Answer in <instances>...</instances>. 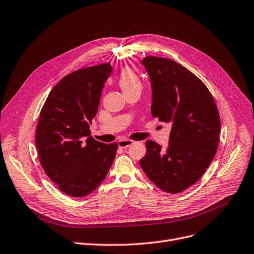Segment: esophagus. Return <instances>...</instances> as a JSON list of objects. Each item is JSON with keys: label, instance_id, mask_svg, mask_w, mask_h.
<instances>
[{"label": "esophagus", "instance_id": "1", "mask_svg": "<svg viewBox=\"0 0 254 254\" xmlns=\"http://www.w3.org/2000/svg\"><path fill=\"white\" fill-rule=\"evenodd\" d=\"M134 141L133 140H128V139H126V140H120L118 141V146L120 148H127L128 146H130L131 144H133Z\"/></svg>", "mask_w": 254, "mask_h": 254}]
</instances>
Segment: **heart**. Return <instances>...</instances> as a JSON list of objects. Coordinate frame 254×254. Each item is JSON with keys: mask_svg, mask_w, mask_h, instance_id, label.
<instances>
[{"mask_svg": "<svg viewBox=\"0 0 254 254\" xmlns=\"http://www.w3.org/2000/svg\"><path fill=\"white\" fill-rule=\"evenodd\" d=\"M118 83L125 93L129 90L135 89V88L141 87V81L139 75L133 68L129 67V66H126V67L121 69L118 75Z\"/></svg>", "mask_w": 254, "mask_h": 254, "instance_id": "b5f03b06", "label": "heart"}]
</instances>
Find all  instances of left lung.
I'll use <instances>...</instances> for the list:
<instances>
[{
  "label": "left lung",
  "mask_w": 254,
  "mask_h": 254,
  "mask_svg": "<svg viewBox=\"0 0 254 254\" xmlns=\"http://www.w3.org/2000/svg\"><path fill=\"white\" fill-rule=\"evenodd\" d=\"M142 64L152 87L151 114L171 125L166 151L147 140L140 166L163 191L178 194L194 185L213 161L219 143L220 117L204 83L171 59L147 56Z\"/></svg>",
  "instance_id": "1"
}]
</instances>
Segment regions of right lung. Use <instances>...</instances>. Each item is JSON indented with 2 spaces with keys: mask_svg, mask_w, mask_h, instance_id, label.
<instances>
[{
  "mask_svg": "<svg viewBox=\"0 0 254 254\" xmlns=\"http://www.w3.org/2000/svg\"><path fill=\"white\" fill-rule=\"evenodd\" d=\"M111 70L108 62L65 75L40 111L35 136L39 162L59 190L71 197L94 191L115 159L117 143L98 142L89 129Z\"/></svg>",
  "mask_w": 254,
  "mask_h": 254,
  "instance_id": "1",
  "label": "right lung"
}]
</instances>
